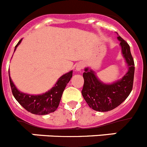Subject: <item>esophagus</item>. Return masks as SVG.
I'll return each instance as SVG.
<instances>
[{
    "mask_svg": "<svg viewBox=\"0 0 147 147\" xmlns=\"http://www.w3.org/2000/svg\"><path fill=\"white\" fill-rule=\"evenodd\" d=\"M84 67V64H83L82 62H79L76 65V70L77 71H80Z\"/></svg>",
    "mask_w": 147,
    "mask_h": 147,
    "instance_id": "esophagus-1",
    "label": "esophagus"
}]
</instances>
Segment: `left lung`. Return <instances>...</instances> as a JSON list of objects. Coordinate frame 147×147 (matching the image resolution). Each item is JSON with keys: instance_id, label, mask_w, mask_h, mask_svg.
<instances>
[{"instance_id": "1", "label": "left lung", "mask_w": 147, "mask_h": 147, "mask_svg": "<svg viewBox=\"0 0 147 147\" xmlns=\"http://www.w3.org/2000/svg\"><path fill=\"white\" fill-rule=\"evenodd\" d=\"M121 54L125 59L128 70L120 80L110 84L103 82L90 67H85L83 73L84 86L82 90L83 98L93 110L107 112L117 107L129 96L133 85L135 64L129 45L118 34Z\"/></svg>"}]
</instances>
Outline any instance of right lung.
Returning <instances> with one entry per match:
<instances>
[{"instance_id": "1", "label": "right lung", "mask_w": 147, "mask_h": 147, "mask_svg": "<svg viewBox=\"0 0 147 147\" xmlns=\"http://www.w3.org/2000/svg\"><path fill=\"white\" fill-rule=\"evenodd\" d=\"M21 41L22 39L16 45L15 51L16 50L18 45H20ZM72 75L73 71L66 73L58 79L54 86L49 90V91L45 92L42 94L32 95L23 93L16 88L10 77L9 71L11 92L15 99L27 111L33 114L40 115H47L51 113L54 112L57 109L60 102L62 93L64 91L67 84L71 80Z\"/></svg>"}]
</instances>
